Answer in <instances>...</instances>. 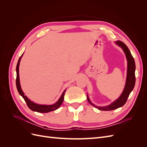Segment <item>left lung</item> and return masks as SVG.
I'll return each mask as SVG.
<instances>
[{
	"label": "left lung",
	"instance_id": "1",
	"mask_svg": "<svg viewBox=\"0 0 147 147\" xmlns=\"http://www.w3.org/2000/svg\"><path fill=\"white\" fill-rule=\"evenodd\" d=\"M115 43L117 45L121 47L123 50L124 51L125 55L126 57V59L127 61V77H126V82L125 84V86H124V90L118 98L115 100L112 104L109 105L105 106V107H98L93 104L91 100H90L87 95V99L89 102V103L91 104L92 106L95 107L96 108L100 110L104 111H109V110H113L117 109H118L121 107L123 106L127 101L129 96L130 93L133 90V89L135 86L136 83V76H135V70H136V64L134 59V57H132L131 53L127 47L121 41H116Z\"/></svg>",
	"mask_w": 147,
	"mask_h": 147
}]
</instances>
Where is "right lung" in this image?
Returning <instances> with one entry per match:
<instances>
[{
    "label": "right lung",
    "mask_w": 147,
    "mask_h": 147,
    "mask_svg": "<svg viewBox=\"0 0 147 147\" xmlns=\"http://www.w3.org/2000/svg\"><path fill=\"white\" fill-rule=\"evenodd\" d=\"M23 55H21V56L20 57L18 61L16 69V88H17L18 91V92L20 93V94L23 97V99H24L25 102H26V104H27L28 107L31 110L34 111V112H39V113H48V112H51V111H54V110L57 109L61 105V104H63L65 90H64V92H63V94H62L61 96L60 97L59 99L57 100L55 104H53V105H40V104H35L32 101L29 100L27 97V96L24 95V93L21 90L20 82V76H19V65H20L21 57L23 56Z\"/></svg>",
    "instance_id": "obj_1"
}]
</instances>
